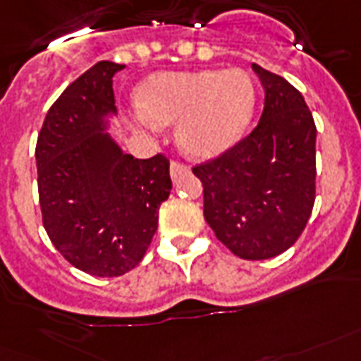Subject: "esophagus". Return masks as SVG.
I'll return each mask as SVG.
<instances>
[{
    "label": "esophagus",
    "instance_id": "esophagus-1",
    "mask_svg": "<svg viewBox=\"0 0 361 361\" xmlns=\"http://www.w3.org/2000/svg\"><path fill=\"white\" fill-rule=\"evenodd\" d=\"M188 171V167L184 166V164H180V161H171V178L173 180H177V178H180L184 175V173Z\"/></svg>",
    "mask_w": 361,
    "mask_h": 361
}]
</instances>
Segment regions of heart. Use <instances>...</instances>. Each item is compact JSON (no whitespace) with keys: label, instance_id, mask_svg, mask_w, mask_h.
<instances>
[{"label":"heart","instance_id":"heart-1","mask_svg":"<svg viewBox=\"0 0 361 361\" xmlns=\"http://www.w3.org/2000/svg\"><path fill=\"white\" fill-rule=\"evenodd\" d=\"M139 122L147 128L177 122V142L192 158L222 154L252 118L256 90L243 69L156 73L137 92Z\"/></svg>","mask_w":361,"mask_h":361}]
</instances>
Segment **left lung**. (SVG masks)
<instances>
[{"instance_id":"1","label":"left lung","mask_w":361,"mask_h":361,"mask_svg":"<svg viewBox=\"0 0 361 361\" xmlns=\"http://www.w3.org/2000/svg\"><path fill=\"white\" fill-rule=\"evenodd\" d=\"M265 92L258 126L216 158L192 167L203 184V214L243 259L292 247L314 205L317 126L305 99L279 75L252 63Z\"/></svg>"}]
</instances>
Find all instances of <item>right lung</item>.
I'll return each mask as SVG.
<instances>
[{"mask_svg":"<svg viewBox=\"0 0 361 361\" xmlns=\"http://www.w3.org/2000/svg\"><path fill=\"white\" fill-rule=\"evenodd\" d=\"M124 66L97 61L47 113L35 160L43 226L58 252L94 276H120L142 259L169 197V160L124 154L105 133L116 113L113 77Z\"/></svg>","mask_w":361,"mask_h":361,"instance_id":"add662e5","label":"right lung"}]
</instances>
